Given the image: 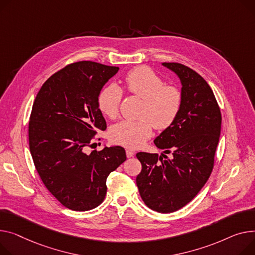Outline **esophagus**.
Segmentation results:
<instances>
[{
	"label": "esophagus",
	"instance_id": "1",
	"mask_svg": "<svg viewBox=\"0 0 255 255\" xmlns=\"http://www.w3.org/2000/svg\"><path fill=\"white\" fill-rule=\"evenodd\" d=\"M134 155H135V152H134L133 150H131V149H127V150H126V156H127V158H132Z\"/></svg>",
	"mask_w": 255,
	"mask_h": 255
}]
</instances>
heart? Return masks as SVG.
<instances>
[{"mask_svg": "<svg viewBox=\"0 0 255 255\" xmlns=\"http://www.w3.org/2000/svg\"><path fill=\"white\" fill-rule=\"evenodd\" d=\"M128 93L143 99L140 120H123L112 127L111 136L119 144L135 148L146 141L152 127L165 130L178 117L182 107V93L165 81L148 66H138L129 71L123 80ZM123 92L115 84L101 89L97 95V107L106 117L115 119L119 115Z\"/></svg>", "mask_w": 255, "mask_h": 255, "instance_id": "1", "label": "heart"}]
</instances>
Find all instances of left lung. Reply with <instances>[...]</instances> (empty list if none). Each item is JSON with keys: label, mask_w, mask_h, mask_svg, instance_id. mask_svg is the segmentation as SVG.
<instances>
[{"label": "left lung", "mask_w": 255, "mask_h": 255, "mask_svg": "<svg viewBox=\"0 0 255 255\" xmlns=\"http://www.w3.org/2000/svg\"><path fill=\"white\" fill-rule=\"evenodd\" d=\"M180 79L182 107L175 122L154 140L166 155L138 152L136 184L144 204L160 213L190 203L207 182L222 127V113L208 83L178 62H164Z\"/></svg>", "instance_id": "8db88e82"}]
</instances>
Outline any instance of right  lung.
<instances>
[{
	"label": "right lung",
	"instance_id": "1",
	"mask_svg": "<svg viewBox=\"0 0 255 255\" xmlns=\"http://www.w3.org/2000/svg\"><path fill=\"white\" fill-rule=\"evenodd\" d=\"M118 66L78 61L64 66L41 87L28 123L29 150L37 171L61 204L88 211L104 202L107 178L126 160L122 146L87 154L98 131L107 129L97 95Z\"/></svg>",
	"mask_w": 255,
	"mask_h": 255
}]
</instances>
